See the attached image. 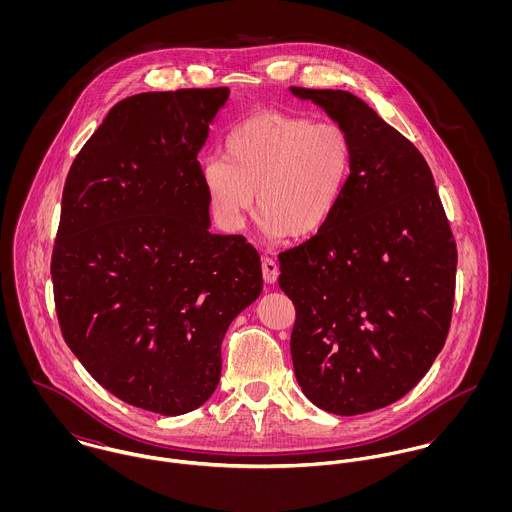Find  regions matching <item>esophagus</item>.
<instances>
[{
    "label": "esophagus",
    "mask_w": 512,
    "mask_h": 512,
    "mask_svg": "<svg viewBox=\"0 0 512 512\" xmlns=\"http://www.w3.org/2000/svg\"><path fill=\"white\" fill-rule=\"evenodd\" d=\"M278 274H280V270H278L276 260L270 258V256H264V258H262V276H264V282H266V284H274V282L278 280Z\"/></svg>",
    "instance_id": "esophagus-1"
}]
</instances>
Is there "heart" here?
<instances>
[{
	"label": "heart",
	"mask_w": 512,
	"mask_h": 512,
	"mask_svg": "<svg viewBox=\"0 0 512 512\" xmlns=\"http://www.w3.org/2000/svg\"><path fill=\"white\" fill-rule=\"evenodd\" d=\"M353 161V140L343 124L264 110L228 132L224 157L203 159L201 185L222 230L242 228L258 193L264 230L299 240L335 219Z\"/></svg>",
	"instance_id": "b5f03b06"
}]
</instances>
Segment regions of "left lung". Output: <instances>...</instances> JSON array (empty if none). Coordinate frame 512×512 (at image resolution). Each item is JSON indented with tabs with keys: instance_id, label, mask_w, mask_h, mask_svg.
<instances>
[{
	"instance_id": "left-lung-1",
	"label": "left lung",
	"mask_w": 512,
	"mask_h": 512,
	"mask_svg": "<svg viewBox=\"0 0 512 512\" xmlns=\"http://www.w3.org/2000/svg\"><path fill=\"white\" fill-rule=\"evenodd\" d=\"M353 140L345 199L321 232L280 252L293 372L321 410L355 416L408 394L447 339L457 246L428 161L347 90L293 86Z\"/></svg>"
}]
</instances>
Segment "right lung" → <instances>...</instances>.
<instances>
[{
	"label": "right lung",
	"instance_id": "1",
	"mask_svg": "<svg viewBox=\"0 0 512 512\" xmlns=\"http://www.w3.org/2000/svg\"><path fill=\"white\" fill-rule=\"evenodd\" d=\"M228 88L118 102L74 157L51 256L61 333L116 398L163 416L219 384L232 319L262 292L260 256L209 232L197 153Z\"/></svg>",
	"mask_w": 512,
	"mask_h": 512
}]
</instances>
